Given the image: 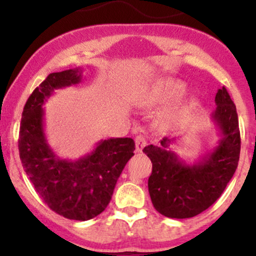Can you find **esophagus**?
<instances>
[{
    "instance_id": "obj_1",
    "label": "esophagus",
    "mask_w": 256,
    "mask_h": 256,
    "mask_svg": "<svg viewBox=\"0 0 256 256\" xmlns=\"http://www.w3.org/2000/svg\"><path fill=\"white\" fill-rule=\"evenodd\" d=\"M146 144V140L144 136H142V134H138V136L136 137V150L138 152H142V149L144 148Z\"/></svg>"
}]
</instances>
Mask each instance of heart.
<instances>
[{
  "label": "heart",
  "mask_w": 256,
  "mask_h": 256,
  "mask_svg": "<svg viewBox=\"0 0 256 256\" xmlns=\"http://www.w3.org/2000/svg\"><path fill=\"white\" fill-rule=\"evenodd\" d=\"M188 86L180 79L171 77L160 78L146 89L140 96V104L148 107L171 104L186 94ZM198 106L196 98H189L182 101L177 107L164 112L160 116V122L164 126H170L178 122L182 116H186Z\"/></svg>",
  "instance_id": "b5f03b06"
}]
</instances>
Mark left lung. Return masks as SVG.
Wrapping results in <instances>:
<instances>
[{"label": "left lung", "instance_id": "obj_1", "mask_svg": "<svg viewBox=\"0 0 256 256\" xmlns=\"http://www.w3.org/2000/svg\"><path fill=\"white\" fill-rule=\"evenodd\" d=\"M212 119L222 134L218 146L198 162L188 165L171 149L176 138L164 137L161 146L143 149L152 164L148 189L155 210L167 218H192L222 196L236 172L240 136L236 106L225 86L216 95Z\"/></svg>", "mask_w": 256, "mask_h": 256}]
</instances>
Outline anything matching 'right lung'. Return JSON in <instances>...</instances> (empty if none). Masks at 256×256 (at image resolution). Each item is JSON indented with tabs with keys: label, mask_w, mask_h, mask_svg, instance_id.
Instances as JSON below:
<instances>
[{
	"label": "right lung",
	"mask_w": 256,
	"mask_h": 256,
	"mask_svg": "<svg viewBox=\"0 0 256 256\" xmlns=\"http://www.w3.org/2000/svg\"><path fill=\"white\" fill-rule=\"evenodd\" d=\"M82 68L50 73L34 90L22 110L19 154L26 174L44 204L67 219L85 222L110 204L116 180L134 156L132 138H108L78 160L60 158L44 134L43 104L55 90L80 83Z\"/></svg>",
	"instance_id": "1"
}]
</instances>
